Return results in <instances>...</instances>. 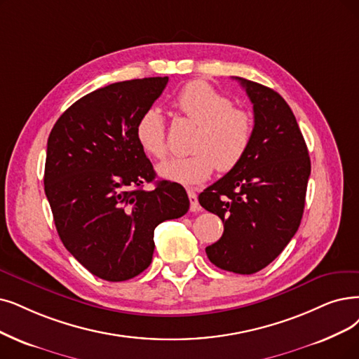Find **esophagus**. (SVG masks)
Here are the masks:
<instances>
[{"label":"esophagus","mask_w":359,"mask_h":359,"mask_svg":"<svg viewBox=\"0 0 359 359\" xmlns=\"http://www.w3.org/2000/svg\"><path fill=\"white\" fill-rule=\"evenodd\" d=\"M189 193V198H190V210L196 212L198 210V200H197V194L193 190H187Z\"/></svg>","instance_id":"34e87169"}]
</instances>
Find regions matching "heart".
<instances>
[{"label": "heart", "mask_w": 359, "mask_h": 359, "mask_svg": "<svg viewBox=\"0 0 359 359\" xmlns=\"http://www.w3.org/2000/svg\"><path fill=\"white\" fill-rule=\"evenodd\" d=\"M175 107L198 125L189 157H177L162 163L159 175L182 185L205 182L215 168L229 172L237 168L249 151L253 138V121L245 110L234 107L231 98L218 93L203 81L185 85L175 98ZM140 147L154 159L168 154L165 121L162 113L151 107L135 123Z\"/></svg>", "instance_id": "1"}]
</instances>
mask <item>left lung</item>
<instances>
[{"mask_svg": "<svg viewBox=\"0 0 359 359\" xmlns=\"http://www.w3.org/2000/svg\"><path fill=\"white\" fill-rule=\"evenodd\" d=\"M253 104V138L243 162L198 196L218 215L222 237L209 261L236 274H255L289 245L302 219L311 161L285 100L268 87L236 78Z\"/></svg>", "mask_w": 359, "mask_h": 359, "instance_id": "8db88e82", "label": "left lung"}]
</instances>
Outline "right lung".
I'll return each instance as SVG.
<instances>
[{
	"label": "right lung",
	"mask_w": 359,
	"mask_h": 359,
	"mask_svg": "<svg viewBox=\"0 0 359 359\" xmlns=\"http://www.w3.org/2000/svg\"><path fill=\"white\" fill-rule=\"evenodd\" d=\"M168 76L107 85L79 98L47 142L44 190L65 248L91 274L125 281L153 259L154 228L187 213L177 182L156 181L135 123L161 97Z\"/></svg>",
	"instance_id": "right-lung-1"
}]
</instances>
